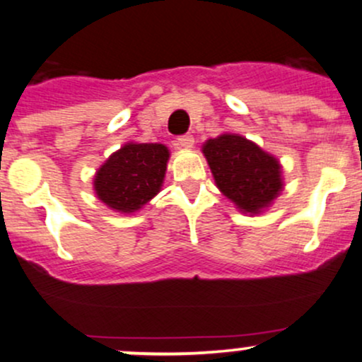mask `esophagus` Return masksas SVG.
Here are the masks:
<instances>
[{
  "mask_svg": "<svg viewBox=\"0 0 362 362\" xmlns=\"http://www.w3.org/2000/svg\"><path fill=\"white\" fill-rule=\"evenodd\" d=\"M194 146V137L190 134H185V136H180L177 139V148L178 149H190Z\"/></svg>",
  "mask_w": 362,
  "mask_h": 362,
  "instance_id": "obj_1",
  "label": "esophagus"
}]
</instances>
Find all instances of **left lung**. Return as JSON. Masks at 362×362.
Here are the masks:
<instances>
[{
  "instance_id": "left-lung-1",
  "label": "left lung",
  "mask_w": 362,
  "mask_h": 362,
  "mask_svg": "<svg viewBox=\"0 0 362 362\" xmlns=\"http://www.w3.org/2000/svg\"><path fill=\"white\" fill-rule=\"evenodd\" d=\"M202 153L216 187L242 213H261L284 189L276 158L239 134L209 139L202 146Z\"/></svg>"
}]
</instances>
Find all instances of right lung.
<instances>
[{"label": "right lung", "mask_w": 362, "mask_h": 362, "mask_svg": "<svg viewBox=\"0 0 362 362\" xmlns=\"http://www.w3.org/2000/svg\"><path fill=\"white\" fill-rule=\"evenodd\" d=\"M163 144L127 142L94 175L96 196L118 213H134L160 192L168 163Z\"/></svg>", "instance_id": "1"}]
</instances>
